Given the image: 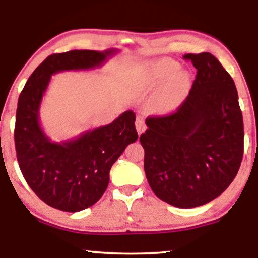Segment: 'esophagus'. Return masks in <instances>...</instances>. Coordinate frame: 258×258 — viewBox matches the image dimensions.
<instances>
[{
	"label": "esophagus",
	"instance_id": "obj_1",
	"mask_svg": "<svg viewBox=\"0 0 258 258\" xmlns=\"http://www.w3.org/2000/svg\"><path fill=\"white\" fill-rule=\"evenodd\" d=\"M135 126H136V130H137V133L140 134H142V133H144V130H146V123H144V119L142 118V117H137L136 118V122H135Z\"/></svg>",
	"mask_w": 258,
	"mask_h": 258
}]
</instances>
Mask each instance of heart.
<instances>
[{"mask_svg": "<svg viewBox=\"0 0 258 258\" xmlns=\"http://www.w3.org/2000/svg\"><path fill=\"white\" fill-rule=\"evenodd\" d=\"M170 58H162L150 67L144 79L148 89L158 90L150 101V107L156 114H170L177 110L188 96L191 88V76Z\"/></svg>", "mask_w": 258, "mask_h": 258, "instance_id": "1", "label": "heart"}]
</instances>
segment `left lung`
<instances>
[{
    "label": "left lung",
    "instance_id": "1",
    "mask_svg": "<svg viewBox=\"0 0 258 258\" xmlns=\"http://www.w3.org/2000/svg\"><path fill=\"white\" fill-rule=\"evenodd\" d=\"M197 69L177 111L148 117L140 137L151 190L171 206L189 209L220 196L237 175L244 130L234 80L210 52L186 54Z\"/></svg>",
    "mask_w": 258,
    "mask_h": 258
}]
</instances>
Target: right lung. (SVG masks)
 <instances>
[{
	"label": "right lung",
	"instance_id": "1",
	"mask_svg": "<svg viewBox=\"0 0 258 258\" xmlns=\"http://www.w3.org/2000/svg\"><path fill=\"white\" fill-rule=\"evenodd\" d=\"M117 52V49L72 50L48 56L31 74L19 97L14 136L20 169L31 190L58 210L76 213L101 199L112 164L139 137L136 116L126 110L110 124L54 142L40 123L42 98L52 75L100 68Z\"/></svg>",
	"mask_w": 258,
	"mask_h": 258
}]
</instances>
